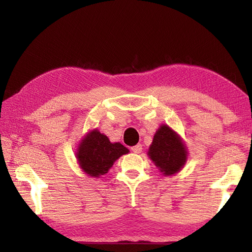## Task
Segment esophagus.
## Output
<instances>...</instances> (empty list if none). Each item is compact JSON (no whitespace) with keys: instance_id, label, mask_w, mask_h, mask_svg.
Here are the masks:
<instances>
[{"instance_id":"esophagus-1","label":"esophagus","mask_w":252,"mask_h":252,"mask_svg":"<svg viewBox=\"0 0 252 252\" xmlns=\"http://www.w3.org/2000/svg\"><path fill=\"white\" fill-rule=\"evenodd\" d=\"M131 150L134 153H141L142 152V144H136V146L131 148Z\"/></svg>"}]
</instances>
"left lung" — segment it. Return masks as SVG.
<instances>
[{"label":"left lung","mask_w":252,"mask_h":252,"mask_svg":"<svg viewBox=\"0 0 252 252\" xmlns=\"http://www.w3.org/2000/svg\"><path fill=\"white\" fill-rule=\"evenodd\" d=\"M148 156L163 176H172L183 168L188 151L181 136L167 125H162L153 136Z\"/></svg>","instance_id":"8db88e82"}]
</instances>
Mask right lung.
<instances>
[{"instance_id":"right-lung-1","label":"right lung","mask_w":252,"mask_h":252,"mask_svg":"<svg viewBox=\"0 0 252 252\" xmlns=\"http://www.w3.org/2000/svg\"><path fill=\"white\" fill-rule=\"evenodd\" d=\"M126 153L129 150L120 142H110L108 136L94 129L81 140L76 159L83 172L92 178H100L108 173L116 160Z\"/></svg>"}]
</instances>
